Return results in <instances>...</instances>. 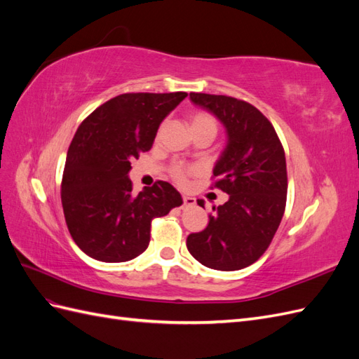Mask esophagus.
<instances>
[{
    "mask_svg": "<svg viewBox=\"0 0 359 359\" xmlns=\"http://www.w3.org/2000/svg\"><path fill=\"white\" fill-rule=\"evenodd\" d=\"M194 203H196V199H194L193 196H187V194H184V196H182V206H193Z\"/></svg>",
    "mask_w": 359,
    "mask_h": 359,
    "instance_id": "obj_1",
    "label": "esophagus"
}]
</instances>
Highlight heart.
Here are the masks:
<instances>
[{
    "label": "heart",
    "mask_w": 359,
    "mask_h": 359,
    "mask_svg": "<svg viewBox=\"0 0 359 359\" xmlns=\"http://www.w3.org/2000/svg\"><path fill=\"white\" fill-rule=\"evenodd\" d=\"M190 124L191 128L196 130V128H211L214 132H217V119L206 111H191L190 115ZM194 172V168H189V166H184L177 163V165H173L170 168V177L175 180L181 186L187 182L189 175Z\"/></svg>",
    "instance_id": "b5f03b06"
}]
</instances>
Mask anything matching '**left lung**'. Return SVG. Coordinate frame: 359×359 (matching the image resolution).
<instances>
[{
	"label": "left lung",
	"instance_id": "left-lung-1",
	"mask_svg": "<svg viewBox=\"0 0 359 359\" xmlns=\"http://www.w3.org/2000/svg\"><path fill=\"white\" fill-rule=\"evenodd\" d=\"M227 130V145L214 168L212 186L229 194L214 206L202 232L187 236L190 255L202 265L236 271L255 264L278 229L286 208L287 170L276 128L257 107L229 95L190 93ZM198 203L203 206V201Z\"/></svg>",
	"mask_w": 359,
	"mask_h": 359
}]
</instances>
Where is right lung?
Listing matches in <instances>:
<instances>
[{
    "instance_id": "obj_1",
    "label": "right lung",
    "mask_w": 359,
    "mask_h": 359,
    "mask_svg": "<svg viewBox=\"0 0 359 359\" xmlns=\"http://www.w3.org/2000/svg\"><path fill=\"white\" fill-rule=\"evenodd\" d=\"M186 93H127L100 104L76 130L61 181V203L73 241L102 262L144 253L151 222L182 203L166 181L133 194V158L151 149L157 128Z\"/></svg>"
}]
</instances>
